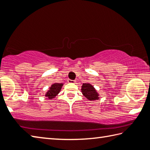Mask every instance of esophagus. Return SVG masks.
I'll list each match as a JSON object with an SVG mask.
<instances>
[{"label": "esophagus", "instance_id": "esophagus-1", "mask_svg": "<svg viewBox=\"0 0 150 150\" xmlns=\"http://www.w3.org/2000/svg\"><path fill=\"white\" fill-rule=\"evenodd\" d=\"M68 83H75L76 81L75 80H71V79H68Z\"/></svg>", "mask_w": 150, "mask_h": 150}]
</instances>
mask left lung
<instances>
[{
    "label": "left lung",
    "instance_id": "left-lung-1",
    "mask_svg": "<svg viewBox=\"0 0 150 150\" xmlns=\"http://www.w3.org/2000/svg\"><path fill=\"white\" fill-rule=\"evenodd\" d=\"M81 91L86 98L90 100H95L98 98V95L95 88L91 84L84 83L83 84Z\"/></svg>",
    "mask_w": 150,
    "mask_h": 150
}]
</instances>
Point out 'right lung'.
<instances>
[{
    "mask_svg": "<svg viewBox=\"0 0 150 150\" xmlns=\"http://www.w3.org/2000/svg\"><path fill=\"white\" fill-rule=\"evenodd\" d=\"M62 86V83H54V85H52V87H50V91H48L45 95H46L47 97L49 98H54L55 96L59 93Z\"/></svg>",
    "mask_w": 150,
    "mask_h": 150,
    "instance_id": "add662e5",
    "label": "right lung"
}]
</instances>
